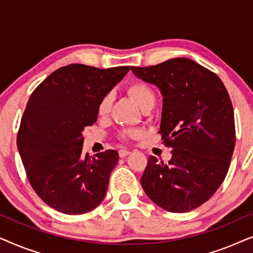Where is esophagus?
<instances>
[{
  "instance_id": "obj_1",
  "label": "esophagus",
  "mask_w": 253,
  "mask_h": 253,
  "mask_svg": "<svg viewBox=\"0 0 253 253\" xmlns=\"http://www.w3.org/2000/svg\"><path fill=\"white\" fill-rule=\"evenodd\" d=\"M130 153H131V152L127 151V150H120V152H119L120 158H126V155H129Z\"/></svg>"
}]
</instances>
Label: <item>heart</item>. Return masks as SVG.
<instances>
[{"label":"heart","instance_id":"b5f03b06","mask_svg":"<svg viewBox=\"0 0 253 253\" xmlns=\"http://www.w3.org/2000/svg\"><path fill=\"white\" fill-rule=\"evenodd\" d=\"M129 95L132 98L138 106L141 109L147 107L151 103L155 102V94L153 89L148 84L144 82H133L127 86L126 88ZM110 107H112V95L106 94L103 98L100 100L98 105V113L99 115L105 116L109 113ZM139 136V132L136 130H124L121 133V138L122 139H127V138H136Z\"/></svg>","mask_w":253,"mask_h":253}]
</instances>
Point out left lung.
<instances>
[{
    "mask_svg": "<svg viewBox=\"0 0 253 253\" xmlns=\"http://www.w3.org/2000/svg\"><path fill=\"white\" fill-rule=\"evenodd\" d=\"M131 70L160 88L159 132L172 147L168 164L150 155L141 186L166 211L195 210L215 193L229 169L236 141L229 94L214 72L185 57Z\"/></svg>",
    "mask_w": 253,
    "mask_h": 253,
    "instance_id": "left-lung-1",
    "label": "left lung"
}]
</instances>
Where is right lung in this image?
I'll return each instance as SVG.
<instances>
[{"instance_id":"obj_1","label":"right lung","mask_w":253,"mask_h":253,"mask_svg":"<svg viewBox=\"0 0 253 253\" xmlns=\"http://www.w3.org/2000/svg\"><path fill=\"white\" fill-rule=\"evenodd\" d=\"M129 67L70 64L50 74L31 94L17 147L38 196L64 214H83L105 198L119 153L83 155V131L98 120V105Z\"/></svg>"}]
</instances>
